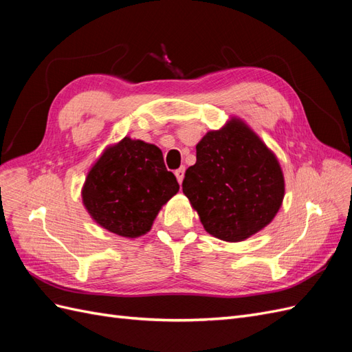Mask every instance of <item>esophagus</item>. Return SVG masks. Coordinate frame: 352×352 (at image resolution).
I'll return each instance as SVG.
<instances>
[{
	"label": "esophagus",
	"mask_w": 352,
	"mask_h": 352,
	"mask_svg": "<svg viewBox=\"0 0 352 352\" xmlns=\"http://www.w3.org/2000/svg\"><path fill=\"white\" fill-rule=\"evenodd\" d=\"M175 176H176V179H177V182L182 184V182H184V177H185V167L177 168L176 172H175Z\"/></svg>",
	"instance_id": "obj_1"
}]
</instances>
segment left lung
I'll return each mask as SVG.
<instances>
[{
    "instance_id": "8db88e82",
    "label": "left lung",
    "mask_w": 352,
    "mask_h": 352,
    "mask_svg": "<svg viewBox=\"0 0 352 352\" xmlns=\"http://www.w3.org/2000/svg\"><path fill=\"white\" fill-rule=\"evenodd\" d=\"M182 189L210 235L242 242L278 214L285 177L276 154L233 116L197 144V163L188 167Z\"/></svg>"
}]
</instances>
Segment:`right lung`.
<instances>
[{"instance_id":"1","label":"right lung","mask_w":352,"mask_h":352,"mask_svg":"<svg viewBox=\"0 0 352 352\" xmlns=\"http://www.w3.org/2000/svg\"><path fill=\"white\" fill-rule=\"evenodd\" d=\"M179 184L167 172L154 144L124 136L95 160L82 186V202L102 229L138 238L153 228L157 214L177 194Z\"/></svg>"}]
</instances>
